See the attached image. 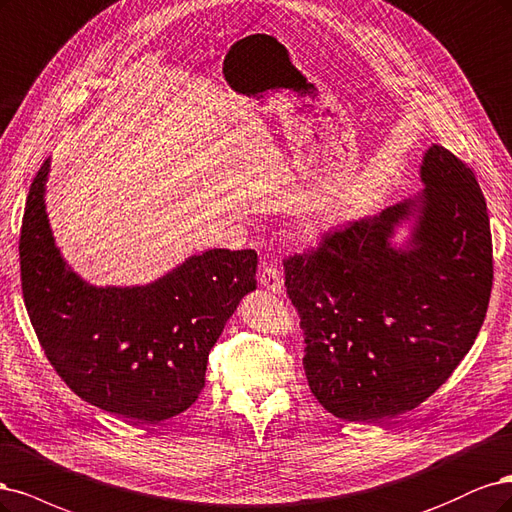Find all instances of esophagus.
<instances>
[{
    "label": "esophagus",
    "instance_id": "esophagus-1",
    "mask_svg": "<svg viewBox=\"0 0 512 512\" xmlns=\"http://www.w3.org/2000/svg\"><path fill=\"white\" fill-rule=\"evenodd\" d=\"M259 285L263 289H268L270 293H280L283 291V278H280L278 268L270 261H263L259 268Z\"/></svg>",
    "mask_w": 512,
    "mask_h": 512
}]
</instances>
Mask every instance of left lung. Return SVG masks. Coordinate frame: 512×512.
Returning a JSON list of instances; mask_svg holds the SVG:
<instances>
[{
	"label": "left lung",
	"mask_w": 512,
	"mask_h": 512,
	"mask_svg": "<svg viewBox=\"0 0 512 512\" xmlns=\"http://www.w3.org/2000/svg\"><path fill=\"white\" fill-rule=\"evenodd\" d=\"M423 193L325 234L283 261L319 404L376 423L417 408L447 381L481 329L493 283L487 204L444 146L421 161ZM412 220L402 246L390 238Z\"/></svg>",
	"instance_id": "1"
}]
</instances>
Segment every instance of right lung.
<instances>
[{
	"mask_svg": "<svg viewBox=\"0 0 512 512\" xmlns=\"http://www.w3.org/2000/svg\"><path fill=\"white\" fill-rule=\"evenodd\" d=\"M51 159L29 187L19 255L31 325L57 374L82 400L134 423L187 410L208 353L257 287V253L212 249L155 283L95 287L61 257L44 204Z\"/></svg>",
	"mask_w": 512,
	"mask_h": 512,
	"instance_id": "1",
	"label": "right lung"
}]
</instances>
